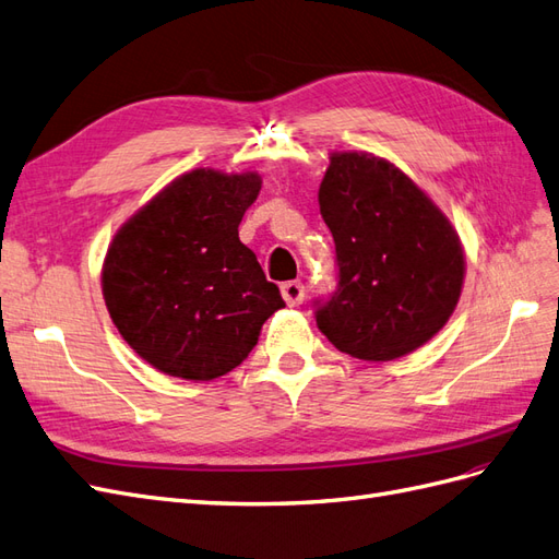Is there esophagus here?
<instances>
[{
	"mask_svg": "<svg viewBox=\"0 0 559 559\" xmlns=\"http://www.w3.org/2000/svg\"><path fill=\"white\" fill-rule=\"evenodd\" d=\"M281 295H283L285 302H288V307L302 305V299H305V285L299 283V281L283 283V285H281Z\"/></svg>",
	"mask_w": 559,
	"mask_h": 559,
	"instance_id": "1",
	"label": "esophagus"
}]
</instances>
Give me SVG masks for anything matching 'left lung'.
<instances>
[{
  "label": "left lung",
  "instance_id": "1",
  "mask_svg": "<svg viewBox=\"0 0 559 559\" xmlns=\"http://www.w3.org/2000/svg\"><path fill=\"white\" fill-rule=\"evenodd\" d=\"M319 207L340 266L319 331L364 361H394L432 340L465 278L463 242L435 200L384 157L335 151Z\"/></svg>",
  "mask_w": 559,
  "mask_h": 559
}]
</instances>
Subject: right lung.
Wrapping results in <instances>:
<instances>
[{
	"label": "right lung",
	"mask_w": 559,
	"mask_h": 559,
	"mask_svg": "<svg viewBox=\"0 0 559 559\" xmlns=\"http://www.w3.org/2000/svg\"><path fill=\"white\" fill-rule=\"evenodd\" d=\"M260 189L257 171L198 167L112 236L102 269L108 313L127 345L160 373L193 382L226 376L285 307L238 238Z\"/></svg>",
	"instance_id": "obj_1"
}]
</instances>
